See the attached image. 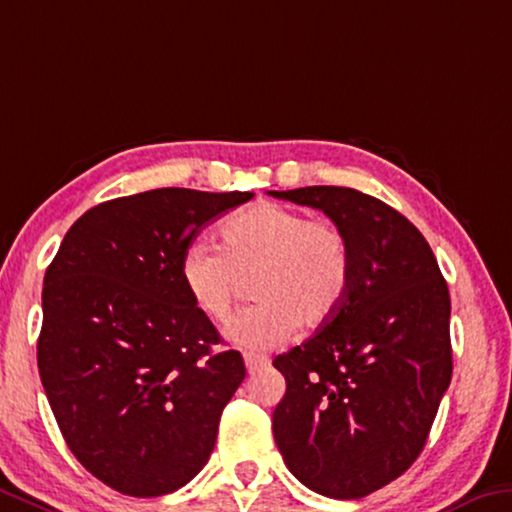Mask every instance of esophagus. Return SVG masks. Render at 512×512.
I'll use <instances>...</instances> for the list:
<instances>
[{"mask_svg":"<svg viewBox=\"0 0 512 512\" xmlns=\"http://www.w3.org/2000/svg\"><path fill=\"white\" fill-rule=\"evenodd\" d=\"M243 360H246L248 373H257L271 364V360L266 358V355H257V353H243Z\"/></svg>","mask_w":512,"mask_h":512,"instance_id":"34e87169","label":"esophagus"}]
</instances>
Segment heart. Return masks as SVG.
Here are the masks:
<instances>
[{
    "label": "heart",
    "instance_id": "1",
    "mask_svg": "<svg viewBox=\"0 0 512 512\" xmlns=\"http://www.w3.org/2000/svg\"><path fill=\"white\" fill-rule=\"evenodd\" d=\"M250 305L227 337L248 351H269L303 328H319L342 310L353 280V248L342 225L262 200L225 218L218 250L191 243L180 280L196 310L212 323L230 321L241 282Z\"/></svg>",
    "mask_w": 512,
    "mask_h": 512
}]
</instances>
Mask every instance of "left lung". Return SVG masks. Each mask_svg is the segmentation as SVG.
<instances>
[{
    "label": "left lung",
    "mask_w": 512,
    "mask_h": 512,
    "mask_svg": "<svg viewBox=\"0 0 512 512\" xmlns=\"http://www.w3.org/2000/svg\"><path fill=\"white\" fill-rule=\"evenodd\" d=\"M321 209L353 248L351 291L305 344L273 360L287 380L275 444L300 483L362 499L399 478L451 383V298L431 246L383 200L346 186L269 191Z\"/></svg>",
    "instance_id": "1"
}]
</instances>
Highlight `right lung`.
Segmentation results:
<instances>
[{
    "label": "right lung",
    "instance_id": "add662e5",
    "mask_svg": "<svg viewBox=\"0 0 512 512\" xmlns=\"http://www.w3.org/2000/svg\"><path fill=\"white\" fill-rule=\"evenodd\" d=\"M255 193L154 189L77 218L43 285L38 371L63 437L95 478L161 497L196 476L246 367L180 280L198 232Z\"/></svg>",
    "mask_w": 512,
    "mask_h": 512
}]
</instances>
